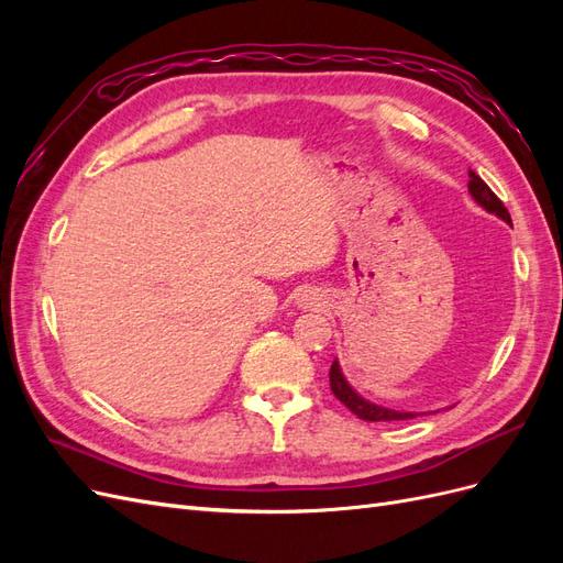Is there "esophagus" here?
<instances>
[{
  "label": "esophagus",
  "mask_w": 563,
  "mask_h": 563,
  "mask_svg": "<svg viewBox=\"0 0 563 563\" xmlns=\"http://www.w3.org/2000/svg\"><path fill=\"white\" fill-rule=\"evenodd\" d=\"M323 302H327V296H323L321 288H317V286H302V288H298V294H296V305H298V308H302V310H319Z\"/></svg>",
  "instance_id": "1"
}]
</instances>
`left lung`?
Masks as SVG:
<instances>
[{"mask_svg": "<svg viewBox=\"0 0 563 563\" xmlns=\"http://www.w3.org/2000/svg\"><path fill=\"white\" fill-rule=\"evenodd\" d=\"M467 187H470L472 199H474L476 203H479L482 209H486V211L493 213V216H498L500 220H505L507 225H512V218H509V211L505 209V203H503L496 195H493L490 187H488L479 176H476L474 172H470V183H467ZM329 378H331L333 395H335L340 401H343L356 418L368 420V422H389V420H408V418H416V416H418V413H411V411H395V408H385V406H378V404H373V401L364 399V397L360 395V391H356V389L345 380L343 368H340L338 360H333V364H331Z\"/></svg>", "mask_w": 563, "mask_h": 563, "instance_id": "obj_1", "label": "left lung"}]
</instances>
